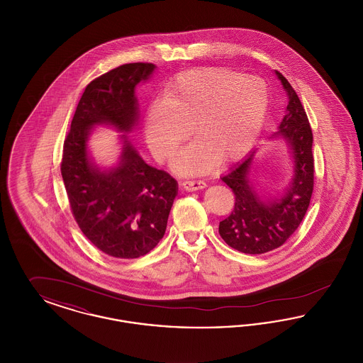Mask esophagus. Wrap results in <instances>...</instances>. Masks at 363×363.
I'll list each match as a JSON object with an SVG mask.
<instances>
[{
	"label": "esophagus",
	"mask_w": 363,
	"mask_h": 363,
	"mask_svg": "<svg viewBox=\"0 0 363 363\" xmlns=\"http://www.w3.org/2000/svg\"><path fill=\"white\" fill-rule=\"evenodd\" d=\"M207 186V184L204 181L200 179H186L182 182V188L188 191H193V190L204 189Z\"/></svg>",
	"instance_id": "obj_1"
}]
</instances>
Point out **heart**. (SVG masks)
Masks as SVG:
<instances>
[{
  "instance_id": "1",
  "label": "heart",
  "mask_w": 363,
  "mask_h": 363,
  "mask_svg": "<svg viewBox=\"0 0 363 363\" xmlns=\"http://www.w3.org/2000/svg\"><path fill=\"white\" fill-rule=\"evenodd\" d=\"M269 104L265 83L255 76L208 67L178 73L144 116V138L157 160L173 156L188 138L197 141L174 160L179 173H201L235 160L259 138Z\"/></svg>"
}]
</instances>
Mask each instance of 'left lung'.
Here are the masks:
<instances>
[{
    "label": "left lung",
    "mask_w": 363,
    "mask_h": 363,
    "mask_svg": "<svg viewBox=\"0 0 363 363\" xmlns=\"http://www.w3.org/2000/svg\"><path fill=\"white\" fill-rule=\"evenodd\" d=\"M277 74L289 95L286 116L277 135L287 140L293 151L290 188L279 200L262 201L249 181L255 152L222 177L235 196V204L230 216L220 222L219 234L228 246L246 255H262L287 241L305 218L314 186L311 123L289 80L280 72Z\"/></svg>",
    "instance_id": "left-lung-1"
}]
</instances>
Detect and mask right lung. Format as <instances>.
Instances as JSON below:
<instances>
[{
	"label": "right lung",
	"instance_id": "1",
	"mask_svg": "<svg viewBox=\"0 0 363 363\" xmlns=\"http://www.w3.org/2000/svg\"><path fill=\"white\" fill-rule=\"evenodd\" d=\"M154 64H125L86 86L64 141L61 174L72 215L89 241L117 259H138L163 238L178 184L148 166L123 138L121 162L101 172L89 163L86 138L94 125L108 123L129 132L138 122L135 86Z\"/></svg>",
	"mask_w": 363,
	"mask_h": 363
}]
</instances>
